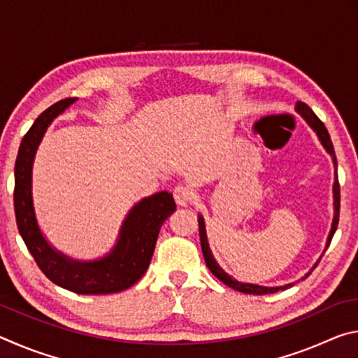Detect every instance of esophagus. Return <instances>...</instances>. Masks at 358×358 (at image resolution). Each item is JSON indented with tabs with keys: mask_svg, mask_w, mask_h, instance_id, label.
Here are the masks:
<instances>
[{
	"mask_svg": "<svg viewBox=\"0 0 358 358\" xmlns=\"http://www.w3.org/2000/svg\"><path fill=\"white\" fill-rule=\"evenodd\" d=\"M173 199L175 202H177V205H180V207H186V205L192 203L194 201V191L191 189L189 186H177L173 189Z\"/></svg>",
	"mask_w": 358,
	"mask_h": 358,
	"instance_id": "1",
	"label": "esophagus"
}]
</instances>
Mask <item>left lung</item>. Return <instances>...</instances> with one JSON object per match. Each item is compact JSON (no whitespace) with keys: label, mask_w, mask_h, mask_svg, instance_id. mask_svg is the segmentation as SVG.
Segmentation results:
<instances>
[{"label":"left lung","mask_w":358,"mask_h":358,"mask_svg":"<svg viewBox=\"0 0 358 358\" xmlns=\"http://www.w3.org/2000/svg\"><path fill=\"white\" fill-rule=\"evenodd\" d=\"M295 110L299 112L308 124L311 126V129L316 132L320 143H322V147L327 150V153L331 156L333 159V164H335V183H333V205H335V215H333V221H331V229H330V234H329V238H327V245H325V250L329 248L330 241L333 238V235H335V230L338 227V221H339V183H338V166H336V156H335V150H333V143L330 141V134L329 131H327L325 124L322 123L317 118V115L314 113L310 107H308L305 102H296L295 104ZM199 235H201V245H202V252H203V259H205V264L210 268L211 273H213L217 280L222 281L226 286L232 287L235 290H238V292H243V294H254V295H265V294H273L278 292V290H284L292 286V284H286V286H280V287H265V286H257V284H250V282H240L237 280H234L232 276L227 275L226 271H224L217 262L213 257V254L210 251V246H208V238H207V230H205V222H203V217L202 215H199ZM319 264V260L316 262V265ZM316 265L313 266V268H316ZM313 271V270H311ZM310 271V273H311ZM306 273L305 278H308Z\"/></svg>","instance_id":"obj_1"}]
</instances>
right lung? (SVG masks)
<instances>
[{"label": "right lung", "instance_id": "obj_1", "mask_svg": "<svg viewBox=\"0 0 358 358\" xmlns=\"http://www.w3.org/2000/svg\"><path fill=\"white\" fill-rule=\"evenodd\" d=\"M76 99H62L48 107L36 118L22 138L14 169L17 227L42 273L57 286L82 295L115 294L131 287L147 271L159 229L177 205L172 194L167 191L142 199L124 217L112 251L101 259L74 260L48 243L41 232L34 213L31 192L33 162L48 124L74 104Z\"/></svg>", "mask_w": 358, "mask_h": 358}]
</instances>
